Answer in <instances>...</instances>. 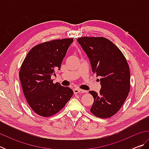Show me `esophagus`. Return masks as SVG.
<instances>
[{
	"label": "esophagus",
	"instance_id": "esophagus-1",
	"mask_svg": "<svg viewBox=\"0 0 149 149\" xmlns=\"http://www.w3.org/2000/svg\"><path fill=\"white\" fill-rule=\"evenodd\" d=\"M85 91L84 90H81L80 89H77V88H75L74 89V94H78V93H84Z\"/></svg>",
	"mask_w": 149,
	"mask_h": 149
}]
</instances>
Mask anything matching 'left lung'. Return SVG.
Wrapping results in <instances>:
<instances>
[{"label":"left lung","mask_w":149,"mask_h":149,"mask_svg":"<svg viewBox=\"0 0 149 149\" xmlns=\"http://www.w3.org/2000/svg\"><path fill=\"white\" fill-rule=\"evenodd\" d=\"M77 42L89 58L93 73L100 77V93L89 91L94 98L90 111L98 118L112 117L120 110L130 91L127 60L117 46L104 37H80Z\"/></svg>","instance_id":"8db88e82"}]
</instances>
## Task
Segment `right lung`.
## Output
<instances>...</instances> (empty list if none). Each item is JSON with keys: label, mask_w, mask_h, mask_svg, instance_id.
<instances>
[{"label": "right lung", "mask_w": 149, "mask_h": 149, "mask_svg": "<svg viewBox=\"0 0 149 149\" xmlns=\"http://www.w3.org/2000/svg\"><path fill=\"white\" fill-rule=\"evenodd\" d=\"M73 41L74 39H62L37 45L22 62L19 72L22 90L29 107L41 116L57 114L74 94L70 87L54 84L51 79Z\"/></svg>", "instance_id": "1"}]
</instances>
